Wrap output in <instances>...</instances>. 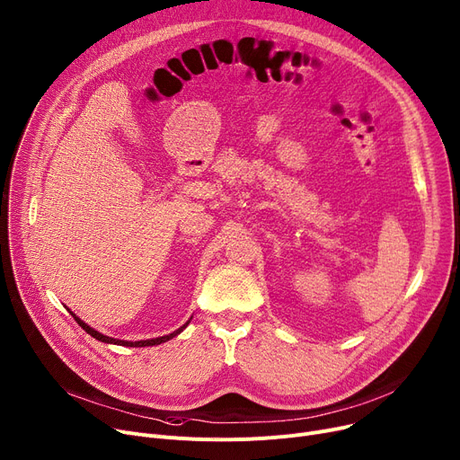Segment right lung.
<instances>
[{
    "label": "right lung",
    "mask_w": 460,
    "mask_h": 460,
    "mask_svg": "<svg viewBox=\"0 0 460 460\" xmlns=\"http://www.w3.org/2000/svg\"><path fill=\"white\" fill-rule=\"evenodd\" d=\"M72 316L75 318V322L90 334V336H94L96 341H100V342H105V344H116V346H126V348H146V346H159V344H163V342H166V341H172L173 336H177L182 329H185L189 323H190V320L185 323V325H181L179 329H175L173 332H170V334H164V336H157V339H149V341H137V342H131V341H118V339H112V336H107V334H102L100 331H96V329H92L88 323H84L81 318H77L74 313H72Z\"/></svg>",
    "instance_id": "1"
}]
</instances>
